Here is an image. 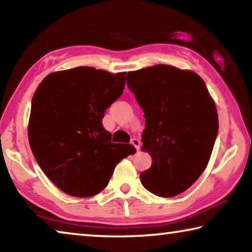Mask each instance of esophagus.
<instances>
[{
	"label": "esophagus",
	"instance_id": "esophagus-1",
	"mask_svg": "<svg viewBox=\"0 0 252 252\" xmlns=\"http://www.w3.org/2000/svg\"><path fill=\"white\" fill-rule=\"evenodd\" d=\"M131 144H132V146L135 147L136 151H139L140 150V147H141V141H140L139 139L133 138V139H131Z\"/></svg>",
	"mask_w": 252,
	"mask_h": 252
}]
</instances>
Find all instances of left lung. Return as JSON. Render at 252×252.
Here are the masks:
<instances>
[{"label":"left lung","instance_id":"1","mask_svg":"<svg viewBox=\"0 0 252 252\" xmlns=\"http://www.w3.org/2000/svg\"><path fill=\"white\" fill-rule=\"evenodd\" d=\"M126 84L144 112L142 150L152 158L141 183L159 197L180 194L207 168L218 134L206 83L192 71L158 64L129 72Z\"/></svg>","mask_w":252,"mask_h":252}]
</instances>
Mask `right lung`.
<instances>
[{
	"instance_id": "1",
	"label": "right lung",
	"mask_w": 252,
	"mask_h": 252,
	"mask_svg": "<svg viewBox=\"0 0 252 252\" xmlns=\"http://www.w3.org/2000/svg\"><path fill=\"white\" fill-rule=\"evenodd\" d=\"M126 72L111 74L90 66L53 72L32 97L28 135L40 168L60 190L87 198L108 186L116 165L135 153L112 143L102 119L123 93Z\"/></svg>"
}]
</instances>
